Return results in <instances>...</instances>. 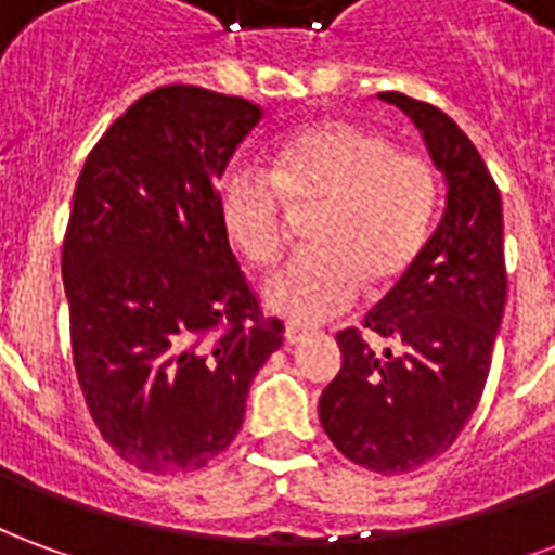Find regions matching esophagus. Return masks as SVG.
<instances>
[{
	"instance_id": "esophagus-1",
	"label": "esophagus",
	"mask_w": 555,
	"mask_h": 555,
	"mask_svg": "<svg viewBox=\"0 0 555 555\" xmlns=\"http://www.w3.org/2000/svg\"><path fill=\"white\" fill-rule=\"evenodd\" d=\"M306 336H309V326L294 324V321H291V324H285V341H288V345H300Z\"/></svg>"
}]
</instances>
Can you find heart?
<instances>
[{
    "label": "heart",
    "instance_id": "b5f03b06",
    "mask_svg": "<svg viewBox=\"0 0 555 555\" xmlns=\"http://www.w3.org/2000/svg\"><path fill=\"white\" fill-rule=\"evenodd\" d=\"M219 219L253 267L288 243L292 214H309V249L264 282L267 309L326 321L360 297L365 279L392 285L416 264L437 219L440 178L428 159L396 151L374 130L318 121L282 139L270 178L231 166L217 186Z\"/></svg>",
    "mask_w": 555,
    "mask_h": 555
}]
</instances>
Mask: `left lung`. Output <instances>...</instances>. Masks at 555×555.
I'll use <instances>...</instances> for the list:
<instances>
[{"label": "left lung", "instance_id": "obj_1", "mask_svg": "<svg viewBox=\"0 0 555 555\" xmlns=\"http://www.w3.org/2000/svg\"><path fill=\"white\" fill-rule=\"evenodd\" d=\"M418 127L446 175V210L408 276L365 314L392 341L384 353L357 326L338 333L341 369L318 416L353 464L398 476L442 454L478 408L505 309L502 198L485 159L449 115L380 91Z\"/></svg>", "mask_w": 555, "mask_h": 555}]
</instances>
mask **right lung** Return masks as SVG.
<instances>
[{
	"label": "right lung",
	"mask_w": 555,
	"mask_h": 555,
	"mask_svg": "<svg viewBox=\"0 0 555 555\" xmlns=\"http://www.w3.org/2000/svg\"><path fill=\"white\" fill-rule=\"evenodd\" d=\"M261 115L243 98L163 86L79 171L62 246L74 369L103 440L142 473H190L225 452L282 345L214 183Z\"/></svg>",
	"instance_id": "right-lung-1"
}]
</instances>
